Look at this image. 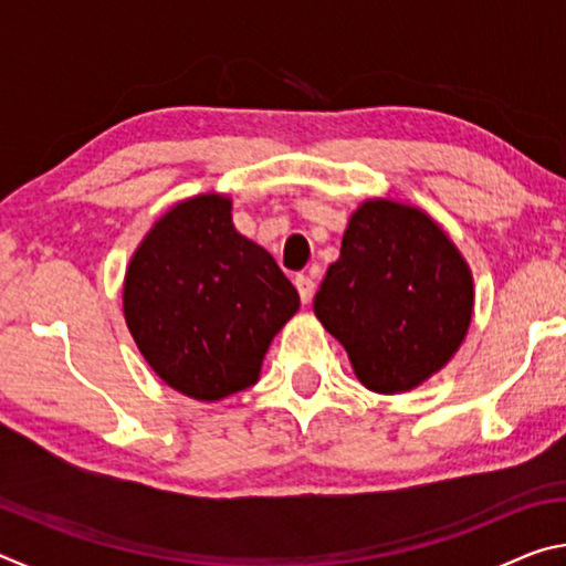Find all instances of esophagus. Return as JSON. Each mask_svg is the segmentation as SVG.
<instances>
[{"instance_id": "1", "label": "esophagus", "mask_w": 566, "mask_h": 566, "mask_svg": "<svg viewBox=\"0 0 566 566\" xmlns=\"http://www.w3.org/2000/svg\"><path fill=\"white\" fill-rule=\"evenodd\" d=\"M294 286H296V292H300L302 304H310L312 296H314V290H317V284H314L312 276L296 274V276H294Z\"/></svg>"}]
</instances>
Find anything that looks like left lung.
I'll use <instances>...</instances> for the list:
<instances>
[{"label": "left lung", "instance_id": "8db88e82", "mask_svg": "<svg viewBox=\"0 0 566 566\" xmlns=\"http://www.w3.org/2000/svg\"><path fill=\"white\" fill-rule=\"evenodd\" d=\"M472 304V274L442 229L415 207L371 199L352 214L314 314L364 387L397 395L452 359Z\"/></svg>", "mask_w": 566, "mask_h": 566}]
</instances>
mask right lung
<instances>
[{
	"label": "right lung",
	"mask_w": 566,
	"mask_h": 566,
	"mask_svg": "<svg viewBox=\"0 0 566 566\" xmlns=\"http://www.w3.org/2000/svg\"><path fill=\"white\" fill-rule=\"evenodd\" d=\"M229 209L219 195L177 205L124 280V319L149 367L202 401L252 387L274 334L300 310L274 256L237 232Z\"/></svg>",
	"instance_id": "obj_1"
}]
</instances>
